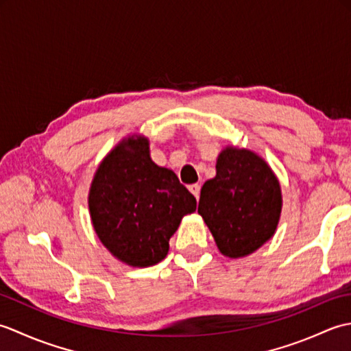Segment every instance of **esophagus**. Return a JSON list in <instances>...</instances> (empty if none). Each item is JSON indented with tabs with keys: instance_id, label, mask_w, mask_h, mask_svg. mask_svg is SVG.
Masks as SVG:
<instances>
[{
	"instance_id": "obj_1",
	"label": "esophagus",
	"mask_w": 351,
	"mask_h": 351,
	"mask_svg": "<svg viewBox=\"0 0 351 351\" xmlns=\"http://www.w3.org/2000/svg\"><path fill=\"white\" fill-rule=\"evenodd\" d=\"M189 190L195 195V197L199 200V195H200V185L199 184H193L189 187Z\"/></svg>"
}]
</instances>
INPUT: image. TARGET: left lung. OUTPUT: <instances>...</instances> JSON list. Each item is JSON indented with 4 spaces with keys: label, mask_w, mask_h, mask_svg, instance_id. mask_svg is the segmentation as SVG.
Segmentation results:
<instances>
[{
    "label": "left lung",
    "mask_w": 351,
    "mask_h": 351,
    "mask_svg": "<svg viewBox=\"0 0 351 351\" xmlns=\"http://www.w3.org/2000/svg\"><path fill=\"white\" fill-rule=\"evenodd\" d=\"M217 175L200 190L197 213L229 258H241L273 237L282 210L280 185L267 162L247 149L226 147Z\"/></svg>",
    "instance_id": "1"
}]
</instances>
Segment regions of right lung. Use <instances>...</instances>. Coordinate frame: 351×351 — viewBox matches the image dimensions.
<instances>
[{
	"instance_id": "right-lung-1",
	"label": "right lung",
	"mask_w": 351,
	"mask_h": 351,
	"mask_svg": "<svg viewBox=\"0 0 351 351\" xmlns=\"http://www.w3.org/2000/svg\"><path fill=\"white\" fill-rule=\"evenodd\" d=\"M93 228L102 244L132 267L158 264L196 197L173 171L149 156L146 138L123 140L93 178L88 193Z\"/></svg>"
}]
</instances>
